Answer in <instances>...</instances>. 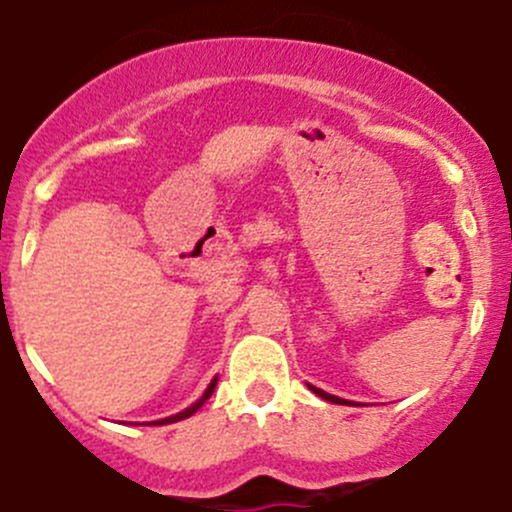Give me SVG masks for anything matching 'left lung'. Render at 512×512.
Here are the masks:
<instances>
[{
	"mask_svg": "<svg viewBox=\"0 0 512 512\" xmlns=\"http://www.w3.org/2000/svg\"><path fill=\"white\" fill-rule=\"evenodd\" d=\"M307 388H310L312 393H315V395H320L322 400H327V403H335V405H350V400H342V398H337V395H330V393H325V390L315 388V385H307Z\"/></svg>",
	"mask_w": 512,
	"mask_h": 512,
	"instance_id": "obj_1",
	"label": "left lung"
}]
</instances>
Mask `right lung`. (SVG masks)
I'll return each instance as SVG.
<instances>
[{
	"instance_id": "obj_1",
	"label": "right lung",
	"mask_w": 512,
	"mask_h": 512,
	"mask_svg": "<svg viewBox=\"0 0 512 512\" xmlns=\"http://www.w3.org/2000/svg\"><path fill=\"white\" fill-rule=\"evenodd\" d=\"M215 385H217V377H215V380H212V382H210V385H207L205 395H202V398H200V400H197V403H195V405H190V408H187V410H182V413L172 415V418H165V420H155V423H152V425H167V423H177V420H185V418H190V415H192V413H197V410H200V408H202V405H205V400H207V398H210V395H212V390H215Z\"/></svg>"
}]
</instances>
